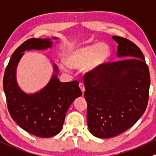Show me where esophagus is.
I'll return each instance as SVG.
<instances>
[{"instance_id": "esophagus-1", "label": "esophagus", "mask_w": 156, "mask_h": 156, "mask_svg": "<svg viewBox=\"0 0 156 156\" xmlns=\"http://www.w3.org/2000/svg\"><path fill=\"white\" fill-rule=\"evenodd\" d=\"M79 87H80V88H81V91H82L83 93H84V90H85V88H84V84H83L82 82H80L79 83Z\"/></svg>"}]
</instances>
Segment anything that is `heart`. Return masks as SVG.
<instances>
[{
	"label": "heart",
	"mask_w": 156,
	"mask_h": 156,
	"mask_svg": "<svg viewBox=\"0 0 156 156\" xmlns=\"http://www.w3.org/2000/svg\"><path fill=\"white\" fill-rule=\"evenodd\" d=\"M110 56V48L105 43H93L81 47H72L66 51L64 59L66 64L60 65L62 69L68 70V66L72 69H81L90 72L101 67Z\"/></svg>",
	"instance_id": "b5f03b06"
}]
</instances>
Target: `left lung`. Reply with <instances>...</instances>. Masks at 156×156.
<instances>
[{
	"label": "left lung",
	"instance_id": "obj_1",
	"mask_svg": "<svg viewBox=\"0 0 156 156\" xmlns=\"http://www.w3.org/2000/svg\"><path fill=\"white\" fill-rule=\"evenodd\" d=\"M117 56L84 75L89 131L98 138H111L132 127L144 113L149 101L150 75L144 55L130 40L112 37Z\"/></svg>",
	"mask_w": 156,
	"mask_h": 156
}]
</instances>
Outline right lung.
Segmentation results:
<instances>
[{
    "mask_svg": "<svg viewBox=\"0 0 156 156\" xmlns=\"http://www.w3.org/2000/svg\"><path fill=\"white\" fill-rule=\"evenodd\" d=\"M52 43L50 39L36 38L23 43L12 54L3 80L7 108L12 119L27 132L43 138L54 136L62 130L69 107L82 94L78 81L60 82L55 74L44 88L35 94H27L18 86L16 69L24 51L46 49L52 46ZM53 67L57 73L58 67L55 65Z\"/></svg>",
    "mask_w": 156,
    "mask_h": 156,
    "instance_id": "add662e5",
    "label": "right lung"
}]
</instances>
